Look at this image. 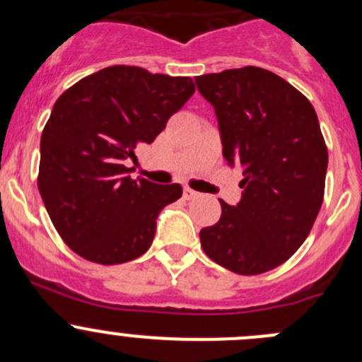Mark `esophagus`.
Here are the masks:
<instances>
[{
    "label": "esophagus",
    "mask_w": 362,
    "mask_h": 362,
    "mask_svg": "<svg viewBox=\"0 0 362 362\" xmlns=\"http://www.w3.org/2000/svg\"><path fill=\"white\" fill-rule=\"evenodd\" d=\"M184 198L185 199H194V198H198V192L192 191L191 187H184Z\"/></svg>",
    "instance_id": "34e87169"
}]
</instances>
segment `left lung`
<instances>
[{
    "label": "left lung",
    "mask_w": 362,
    "mask_h": 362,
    "mask_svg": "<svg viewBox=\"0 0 362 362\" xmlns=\"http://www.w3.org/2000/svg\"><path fill=\"white\" fill-rule=\"evenodd\" d=\"M214 107L229 166L243 171L242 199L221 202L217 224L199 231L204 254L238 275H259L301 247L319 215L327 147L312 103L257 66L196 76Z\"/></svg>",
    "instance_id": "obj_1"
}]
</instances>
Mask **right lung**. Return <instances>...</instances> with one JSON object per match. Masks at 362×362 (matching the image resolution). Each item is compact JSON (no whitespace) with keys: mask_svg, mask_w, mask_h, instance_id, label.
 <instances>
[{"mask_svg":"<svg viewBox=\"0 0 362 362\" xmlns=\"http://www.w3.org/2000/svg\"><path fill=\"white\" fill-rule=\"evenodd\" d=\"M194 94L189 76L103 68L59 96L40 141L38 189L54 228L87 261L120 264L148 250L180 184L131 178L126 160L152 144Z\"/></svg>","mask_w":362,"mask_h":362,"instance_id":"obj_1","label":"right lung"}]
</instances>
